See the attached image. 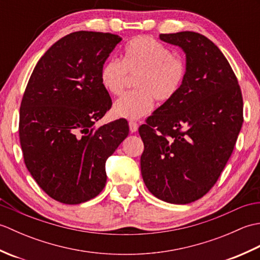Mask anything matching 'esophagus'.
<instances>
[{
  "label": "esophagus",
  "instance_id": "esophagus-1",
  "mask_svg": "<svg viewBox=\"0 0 260 260\" xmlns=\"http://www.w3.org/2000/svg\"><path fill=\"white\" fill-rule=\"evenodd\" d=\"M137 129H139V124H137L136 121L131 120L129 121V131L132 132V133H135Z\"/></svg>",
  "mask_w": 260,
  "mask_h": 260
}]
</instances>
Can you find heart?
I'll return each mask as SVG.
<instances>
[{"label": "heart", "instance_id": "obj_1", "mask_svg": "<svg viewBox=\"0 0 260 260\" xmlns=\"http://www.w3.org/2000/svg\"><path fill=\"white\" fill-rule=\"evenodd\" d=\"M187 74L186 62L171 49L148 36H139L124 48L121 61L108 59L101 68L102 86L110 95L125 90L129 77L135 78L136 90L125 93L114 104L115 115L137 119L150 114L154 99L168 103L178 95Z\"/></svg>", "mask_w": 260, "mask_h": 260}]
</instances>
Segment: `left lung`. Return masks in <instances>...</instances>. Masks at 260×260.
Returning <instances> with one entry per match:
<instances>
[{
    "label": "left lung",
    "instance_id": "left-lung-1",
    "mask_svg": "<svg viewBox=\"0 0 260 260\" xmlns=\"http://www.w3.org/2000/svg\"><path fill=\"white\" fill-rule=\"evenodd\" d=\"M159 39L183 49L187 74L178 95L140 126L141 172L152 194L186 204L218 181L244 123V102L228 60L207 37L183 31Z\"/></svg>",
    "mask_w": 260,
    "mask_h": 260
}]
</instances>
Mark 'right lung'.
I'll list each match as a JSON object with an SVG mask.
<instances>
[{
	"label": "right lung",
	"instance_id": "right-lung-1",
	"mask_svg": "<svg viewBox=\"0 0 260 260\" xmlns=\"http://www.w3.org/2000/svg\"><path fill=\"white\" fill-rule=\"evenodd\" d=\"M120 40L113 33H70L49 48L27 81L19 120L24 163L61 203H82L102 192L107 158L128 135L124 118L93 126L112 107L99 74Z\"/></svg>",
	"mask_w": 260,
	"mask_h": 260
}]
</instances>
